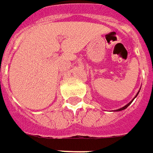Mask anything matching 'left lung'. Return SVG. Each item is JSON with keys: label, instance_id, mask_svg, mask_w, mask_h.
<instances>
[{"label": "left lung", "instance_id": "1", "mask_svg": "<svg viewBox=\"0 0 153 153\" xmlns=\"http://www.w3.org/2000/svg\"><path fill=\"white\" fill-rule=\"evenodd\" d=\"M139 92H140V91H139L137 92L136 96L134 97V98H135V97H136L138 96V94H139ZM134 99H133V100H134ZM133 100H132V101H130V102H129V103H127V104H126L125 106H123V107H122V108H120V109H118V110H115V111H121V110H125V109H127V108H128V107L129 106L130 104L132 103V102H133Z\"/></svg>", "mask_w": 153, "mask_h": 153}]
</instances>
